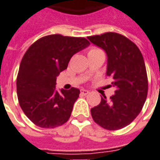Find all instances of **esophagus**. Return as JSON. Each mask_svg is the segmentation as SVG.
Returning a JSON list of instances; mask_svg holds the SVG:
<instances>
[{
  "label": "esophagus",
  "mask_w": 160,
  "mask_h": 160,
  "mask_svg": "<svg viewBox=\"0 0 160 160\" xmlns=\"http://www.w3.org/2000/svg\"><path fill=\"white\" fill-rule=\"evenodd\" d=\"M80 92H81V94H82V95H88L90 92L88 91V90H86V89H82Z\"/></svg>",
  "instance_id": "34e87169"
}]
</instances>
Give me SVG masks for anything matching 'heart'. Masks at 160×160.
<instances>
[{
	"mask_svg": "<svg viewBox=\"0 0 160 160\" xmlns=\"http://www.w3.org/2000/svg\"><path fill=\"white\" fill-rule=\"evenodd\" d=\"M98 51H100V50L98 48H92L91 50L88 52V54H89V53H95V52H98Z\"/></svg>",
	"mask_w": 160,
	"mask_h": 160,
	"instance_id": "heart-1",
	"label": "heart"
}]
</instances>
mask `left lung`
I'll return each instance as SVG.
<instances>
[{"label":"left lung","mask_w":160,"mask_h":160,"mask_svg":"<svg viewBox=\"0 0 160 160\" xmlns=\"http://www.w3.org/2000/svg\"><path fill=\"white\" fill-rule=\"evenodd\" d=\"M102 48L107 56V74L113 80L114 94L101 97L91 109L93 120L107 130H119L132 123L146 102L148 80L144 58L137 46L117 33H105L88 37Z\"/></svg>","instance_id":"left-lung-1"}]
</instances>
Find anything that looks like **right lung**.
I'll list each match as a JSON object with an SVG mask.
<instances>
[{
	"label": "right lung",
	"mask_w": 160,
	"mask_h": 160,
	"mask_svg": "<svg viewBox=\"0 0 160 160\" xmlns=\"http://www.w3.org/2000/svg\"><path fill=\"white\" fill-rule=\"evenodd\" d=\"M90 45L85 38L51 34L36 41L24 54L16 87L19 104L28 119L42 128L67 122L80 90L58 91L56 77L68 68L73 54Z\"/></svg>",
	"instance_id": "right-lung-1"
}]
</instances>
